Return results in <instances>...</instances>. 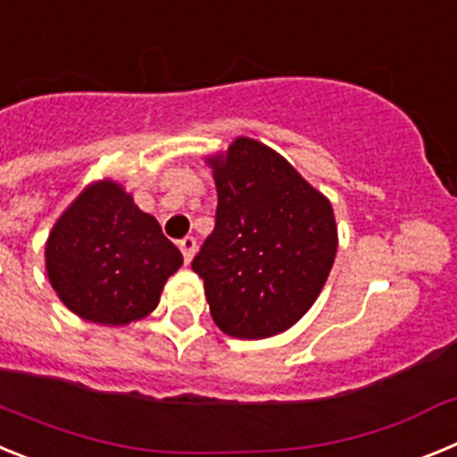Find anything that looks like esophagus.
I'll use <instances>...</instances> for the list:
<instances>
[{
	"mask_svg": "<svg viewBox=\"0 0 457 457\" xmlns=\"http://www.w3.org/2000/svg\"><path fill=\"white\" fill-rule=\"evenodd\" d=\"M179 247H180V253H183V258H185V263L187 265L192 263L194 253H196V240H194L192 236H187L179 242Z\"/></svg>",
	"mask_w": 457,
	"mask_h": 457,
	"instance_id": "esophagus-1",
	"label": "esophagus"
}]
</instances>
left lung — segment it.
<instances>
[{"mask_svg": "<svg viewBox=\"0 0 457 457\" xmlns=\"http://www.w3.org/2000/svg\"><path fill=\"white\" fill-rule=\"evenodd\" d=\"M217 187L215 231L192 270L210 316L233 338L281 334L318 300L338 249L334 208L284 155L237 137L205 157Z\"/></svg>", "mask_w": 457, "mask_h": 457, "instance_id": "left-lung-1", "label": "left lung"}]
</instances>
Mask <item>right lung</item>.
<instances>
[{
    "label": "right lung",
    "instance_id": "1",
    "mask_svg": "<svg viewBox=\"0 0 457 457\" xmlns=\"http://www.w3.org/2000/svg\"><path fill=\"white\" fill-rule=\"evenodd\" d=\"M180 265L183 253L155 217L112 179L88 183L46 242V272L56 297L75 316L107 327L151 316Z\"/></svg>",
    "mask_w": 457,
    "mask_h": 457
}]
</instances>
